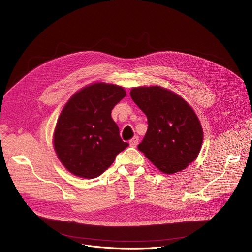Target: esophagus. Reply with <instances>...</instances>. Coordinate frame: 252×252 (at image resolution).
Returning <instances> with one entry per match:
<instances>
[{
    "label": "esophagus",
    "mask_w": 252,
    "mask_h": 252,
    "mask_svg": "<svg viewBox=\"0 0 252 252\" xmlns=\"http://www.w3.org/2000/svg\"><path fill=\"white\" fill-rule=\"evenodd\" d=\"M138 143H139V137H138V136H135L133 139H131V140L129 141L130 147H136L137 145H138Z\"/></svg>",
    "instance_id": "34e87169"
}]
</instances>
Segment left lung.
<instances>
[{
    "label": "left lung",
    "mask_w": 252,
    "mask_h": 252,
    "mask_svg": "<svg viewBox=\"0 0 252 252\" xmlns=\"http://www.w3.org/2000/svg\"><path fill=\"white\" fill-rule=\"evenodd\" d=\"M130 97L148 118L138 149L162 173L171 175L193 162L200 151L203 130L190 105L161 87H140Z\"/></svg>",
    "instance_id": "left-lung-1"
}]
</instances>
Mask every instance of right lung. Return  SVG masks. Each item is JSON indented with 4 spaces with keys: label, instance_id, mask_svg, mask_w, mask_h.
Instances as JSON below:
<instances>
[{
    "label": "right lung",
    "instance_id": "add662e5",
    "mask_svg": "<svg viewBox=\"0 0 252 252\" xmlns=\"http://www.w3.org/2000/svg\"><path fill=\"white\" fill-rule=\"evenodd\" d=\"M125 97L124 88L98 83L75 93L64 106L55 128L54 148L74 176L99 177L128 146L111 117L114 106Z\"/></svg>",
    "mask_w": 252,
    "mask_h": 252
}]
</instances>
